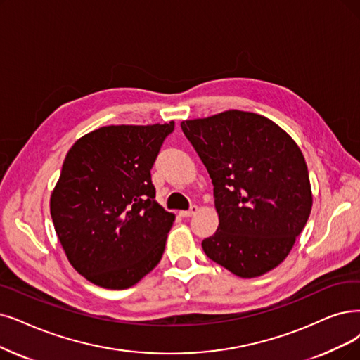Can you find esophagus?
I'll list each match as a JSON object with an SVG mask.
<instances>
[{
    "label": "esophagus",
    "mask_w": 360,
    "mask_h": 360,
    "mask_svg": "<svg viewBox=\"0 0 360 360\" xmlns=\"http://www.w3.org/2000/svg\"><path fill=\"white\" fill-rule=\"evenodd\" d=\"M198 211H199L198 205H192L189 210H186V211H180V215H181V217H192V215H195Z\"/></svg>",
    "instance_id": "esophagus-1"
}]
</instances>
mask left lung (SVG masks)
I'll use <instances>...</instances> for the list:
<instances>
[{
    "instance_id": "obj_1",
    "label": "left lung",
    "mask_w": 360,
    "mask_h": 360,
    "mask_svg": "<svg viewBox=\"0 0 360 360\" xmlns=\"http://www.w3.org/2000/svg\"><path fill=\"white\" fill-rule=\"evenodd\" d=\"M181 130L214 186L219 229L202 240L207 257L239 278L279 266L313 204L297 143L273 121L243 110L183 121Z\"/></svg>"
}]
</instances>
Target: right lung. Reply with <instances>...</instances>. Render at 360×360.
I'll return each mask as SVG.
<instances>
[{
  "label": "right lung",
  "mask_w": 360,
  "mask_h": 360,
  "mask_svg": "<svg viewBox=\"0 0 360 360\" xmlns=\"http://www.w3.org/2000/svg\"><path fill=\"white\" fill-rule=\"evenodd\" d=\"M174 121L108 125L75 141L50 198L69 263L85 279L125 290L160 263L176 215L155 199L150 169Z\"/></svg>",
  "instance_id": "1"
}]
</instances>
